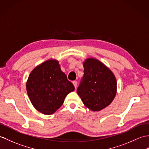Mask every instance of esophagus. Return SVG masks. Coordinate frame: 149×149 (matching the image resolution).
Here are the masks:
<instances>
[{
  "instance_id": "1",
  "label": "esophagus",
  "mask_w": 149,
  "mask_h": 149,
  "mask_svg": "<svg viewBox=\"0 0 149 149\" xmlns=\"http://www.w3.org/2000/svg\"><path fill=\"white\" fill-rule=\"evenodd\" d=\"M72 83H73V84H74V87H75V88L76 89V88H77V82L76 81H74L73 82H72Z\"/></svg>"
}]
</instances>
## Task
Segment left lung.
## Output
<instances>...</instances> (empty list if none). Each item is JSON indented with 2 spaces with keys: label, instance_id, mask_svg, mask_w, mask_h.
<instances>
[{
  "label": "left lung",
  "instance_id": "left-lung-1",
  "mask_svg": "<svg viewBox=\"0 0 149 149\" xmlns=\"http://www.w3.org/2000/svg\"><path fill=\"white\" fill-rule=\"evenodd\" d=\"M84 76L77 94L84 105L92 111H100L112 102L117 93L113 72L97 59L89 58L83 63Z\"/></svg>",
  "mask_w": 149,
  "mask_h": 149
}]
</instances>
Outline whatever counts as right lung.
Returning <instances> with one entry per match:
<instances>
[{
	"label": "right lung",
	"instance_id": "right-lung-1",
	"mask_svg": "<svg viewBox=\"0 0 149 149\" xmlns=\"http://www.w3.org/2000/svg\"><path fill=\"white\" fill-rule=\"evenodd\" d=\"M28 96L37 110L45 115L54 113L75 88L61 70L56 60H47L30 72L26 84Z\"/></svg>",
	"mask_w": 149,
	"mask_h": 149
}]
</instances>
